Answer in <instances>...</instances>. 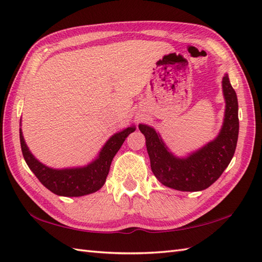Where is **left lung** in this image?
<instances>
[{
	"label": "left lung",
	"instance_id": "left-lung-1",
	"mask_svg": "<svg viewBox=\"0 0 262 262\" xmlns=\"http://www.w3.org/2000/svg\"><path fill=\"white\" fill-rule=\"evenodd\" d=\"M225 114L219 136L186 158L173 156L154 127L140 124L154 175L159 182L177 190L199 191L216 182L233 158L239 136L237 97L228 74L222 80Z\"/></svg>",
	"mask_w": 262,
	"mask_h": 262
}]
</instances>
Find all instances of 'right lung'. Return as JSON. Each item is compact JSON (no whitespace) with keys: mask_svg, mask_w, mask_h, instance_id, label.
I'll use <instances>...</instances> for the list:
<instances>
[{"mask_svg":"<svg viewBox=\"0 0 262 262\" xmlns=\"http://www.w3.org/2000/svg\"><path fill=\"white\" fill-rule=\"evenodd\" d=\"M136 130L129 126L115 133L108 139L98 154L97 158L90 165L78 168L54 169L38 161L28 149L20 129V143L23 158L46 188L59 196L78 197L94 193L104 185L108 175L114 156L123 144L125 138Z\"/></svg>","mask_w":262,"mask_h":262,"instance_id":"1","label":"right lung"}]
</instances>
